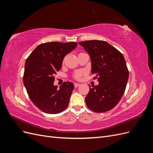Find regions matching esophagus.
Returning a JSON list of instances; mask_svg holds the SVG:
<instances>
[{
	"label": "esophagus",
	"mask_w": 153,
	"mask_h": 153,
	"mask_svg": "<svg viewBox=\"0 0 153 153\" xmlns=\"http://www.w3.org/2000/svg\"><path fill=\"white\" fill-rule=\"evenodd\" d=\"M80 84H78V83H75V84H74V86H75V87H78V86H80Z\"/></svg>",
	"instance_id": "1"
}]
</instances>
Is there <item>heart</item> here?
Returning <instances> with one entry per match:
<instances>
[{
	"instance_id": "1",
	"label": "heart",
	"mask_w": 153,
	"mask_h": 153,
	"mask_svg": "<svg viewBox=\"0 0 153 153\" xmlns=\"http://www.w3.org/2000/svg\"><path fill=\"white\" fill-rule=\"evenodd\" d=\"M84 72L83 71H78L73 74L72 77L75 80H80L82 76L84 75Z\"/></svg>"
}]
</instances>
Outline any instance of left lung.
Returning a JSON list of instances; mask_svg holds the SVG:
<instances>
[{
  "instance_id": "left-lung-1",
  "label": "left lung",
  "mask_w": 153,
  "mask_h": 153,
  "mask_svg": "<svg viewBox=\"0 0 153 153\" xmlns=\"http://www.w3.org/2000/svg\"><path fill=\"white\" fill-rule=\"evenodd\" d=\"M90 55L93 79L98 85L90 86L85 97L87 107L95 112H105L117 105L124 94L129 71L123 55L104 41L89 40L78 43Z\"/></svg>"
}]
</instances>
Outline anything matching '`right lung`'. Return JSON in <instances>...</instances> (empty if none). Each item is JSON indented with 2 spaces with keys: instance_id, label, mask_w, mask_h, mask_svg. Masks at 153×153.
Returning <instances> with one entry per match:
<instances>
[{
  "instance_id": "1",
  "label": "right lung",
  "mask_w": 153,
  "mask_h": 153,
  "mask_svg": "<svg viewBox=\"0 0 153 153\" xmlns=\"http://www.w3.org/2000/svg\"><path fill=\"white\" fill-rule=\"evenodd\" d=\"M77 45L76 42L42 43L26 60L24 84L32 102L43 112L59 114L68 106L74 85L66 82L58 89L53 85L54 75L61 69L64 57Z\"/></svg>"
}]
</instances>
